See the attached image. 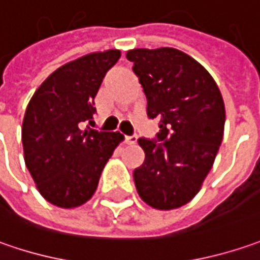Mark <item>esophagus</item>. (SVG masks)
Here are the masks:
<instances>
[{"mask_svg": "<svg viewBox=\"0 0 260 260\" xmlns=\"http://www.w3.org/2000/svg\"><path fill=\"white\" fill-rule=\"evenodd\" d=\"M137 139H138V137H137V135H132V137H125V144L132 145V144H135V142H137Z\"/></svg>", "mask_w": 260, "mask_h": 260, "instance_id": "34e87169", "label": "esophagus"}]
</instances>
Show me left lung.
<instances>
[{
	"mask_svg": "<svg viewBox=\"0 0 260 260\" xmlns=\"http://www.w3.org/2000/svg\"><path fill=\"white\" fill-rule=\"evenodd\" d=\"M147 96V113L159 121L158 141L139 138L144 164L134 171L139 197L157 210H173L200 191L217 155L226 111L217 83L173 47L126 51Z\"/></svg>",
	"mask_w": 260,
	"mask_h": 260,
	"instance_id": "obj_1",
	"label": "left lung"
}]
</instances>
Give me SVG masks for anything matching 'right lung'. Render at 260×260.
<instances>
[{
    "label": "right lung",
    "instance_id": "add662e5",
    "mask_svg": "<svg viewBox=\"0 0 260 260\" xmlns=\"http://www.w3.org/2000/svg\"><path fill=\"white\" fill-rule=\"evenodd\" d=\"M116 49L89 53L54 70L34 92L21 128L24 161L37 190L51 204L75 209L92 199L103 167L123 141L119 132L86 128Z\"/></svg>",
    "mask_w": 260,
    "mask_h": 260
}]
</instances>
